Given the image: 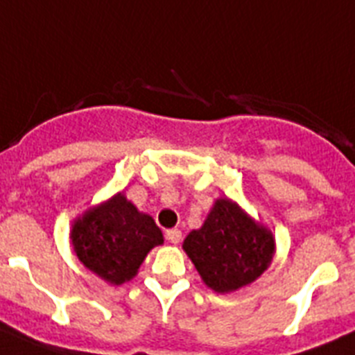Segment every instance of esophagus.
<instances>
[{
  "label": "esophagus",
  "mask_w": 355,
  "mask_h": 355,
  "mask_svg": "<svg viewBox=\"0 0 355 355\" xmlns=\"http://www.w3.org/2000/svg\"><path fill=\"white\" fill-rule=\"evenodd\" d=\"M166 239H168L169 243H173V245H177V243L182 241V232L178 229L166 230Z\"/></svg>",
  "instance_id": "1"
}]
</instances>
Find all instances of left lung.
I'll list each match as a JSON object with an SVG mask.
<instances>
[{
	"label": "left lung",
	"instance_id": "1",
	"mask_svg": "<svg viewBox=\"0 0 355 355\" xmlns=\"http://www.w3.org/2000/svg\"><path fill=\"white\" fill-rule=\"evenodd\" d=\"M184 250L203 282L218 293L250 284L271 263L275 241L236 203L220 198L200 230L184 241Z\"/></svg>",
	"mask_w": 355,
	"mask_h": 355
}]
</instances>
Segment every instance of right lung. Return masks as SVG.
<instances>
[{"mask_svg":"<svg viewBox=\"0 0 355 355\" xmlns=\"http://www.w3.org/2000/svg\"><path fill=\"white\" fill-rule=\"evenodd\" d=\"M162 232L152 216L143 214L119 193L100 207L89 209L71 230L80 263L110 284H123L137 273Z\"/></svg>","mask_w":355,"mask_h":355,"instance_id":"obj_1","label":"right lung"}]
</instances>
